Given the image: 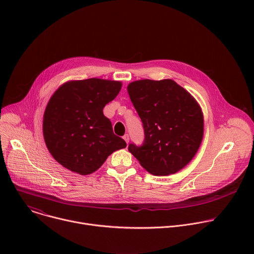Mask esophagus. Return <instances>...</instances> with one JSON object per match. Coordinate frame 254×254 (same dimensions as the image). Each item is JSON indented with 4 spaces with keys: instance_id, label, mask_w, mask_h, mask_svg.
<instances>
[{
    "instance_id": "esophagus-1",
    "label": "esophagus",
    "mask_w": 254,
    "mask_h": 254,
    "mask_svg": "<svg viewBox=\"0 0 254 254\" xmlns=\"http://www.w3.org/2000/svg\"><path fill=\"white\" fill-rule=\"evenodd\" d=\"M124 139L126 140L127 143H128V141H129V136H128V134H125V135H124Z\"/></svg>"
}]
</instances>
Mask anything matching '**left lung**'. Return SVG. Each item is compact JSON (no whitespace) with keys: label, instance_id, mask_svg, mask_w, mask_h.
I'll list each match as a JSON object with an SVG mask.
<instances>
[{"label":"left lung","instance_id":"left-lung-1","mask_svg":"<svg viewBox=\"0 0 254 254\" xmlns=\"http://www.w3.org/2000/svg\"><path fill=\"white\" fill-rule=\"evenodd\" d=\"M141 120L144 140L128 151L155 176L175 174L187 166L203 139L204 119L197 100L172 79H142L127 85Z\"/></svg>","mask_w":254,"mask_h":254}]
</instances>
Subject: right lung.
Segmentation results:
<instances>
[{
  "label": "right lung",
  "instance_id": "add662e5",
  "mask_svg": "<svg viewBox=\"0 0 254 254\" xmlns=\"http://www.w3.org/2000/svg\"><path fill=\"white\" fill-rule=\"evenodd\" d=\"M122 85L100 78L71 80L53 93L45 108L43 135L49 153L64 168L89 175L108 156L127 147L102 112Z\"/></svg>",
  "mask_w": 254,
  "mask_h": 254
}]
</instances>
